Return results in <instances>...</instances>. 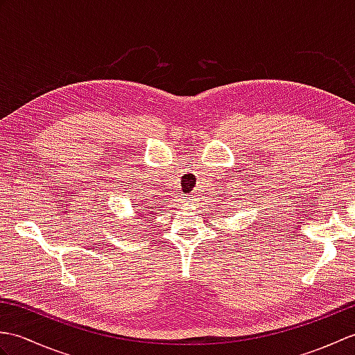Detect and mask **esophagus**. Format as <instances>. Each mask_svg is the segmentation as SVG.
I'll return each instance as SVG.
<instances>
[{
	"label": "esophagus",
	"mask_w": 355,
	"mask_h": 355,
	"mask_svg": "<svg viewBox=\"0 0 355 355\" xmlns=\"http://www.w3.org/2000/svg\"><path fill=\"white\" fill-rule=\"evenodd\" d=\"M186 200L187 201H195V197H193V195H191V197H186Z\"/></svg>",
	"instance_id": "1"
}]
</instances>
